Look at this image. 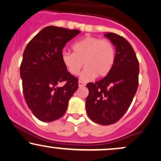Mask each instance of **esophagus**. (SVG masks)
Instances as JSON below:
<instances>
[{
    "instance_id": "1",
    "label": "esophagus",
    "mask_w": 161,
    "mask_h": 161,
    "mask_svg": "<svg viewBox=\"0 0 161 161\" xmlns=\"http://www.w3.org/2000/svg\"><path fill=\"white\" fill-rule=\"evenodd\" d=\"M85 85H86L85 83L82 82V81H80V80L78 81V86L79 87H83V86H85Z\"/></svg>"
}]
</instances>
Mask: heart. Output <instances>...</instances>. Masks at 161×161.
<instances>
[{
    "label": "heart",
    "mask_w": 161,
    "mask_h": 161,
    "mask_svg": "<svg viewBox=\"0 0 161 161\" xmlns=\"http://www.w3.org/2000/svg\"><path fill=\"white\" fill-rule=\"evenodd\" d=\"M74 53L63 51L61 61L72 75H76L83 64L86 66L80 73L83 80H89L97 75H108L115 61V50L111 42L98 37L87 36L72 45Z\"/></svg>",
    "instance_id": "1"
}]
</instances>
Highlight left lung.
<instances>
[{"instance_id": "8db88e82", "label": "left lung", "mask_w": 161, "mask_h": 161, "mask_svg": "<svg viewBox=\"0 0 161 161\" xmlns=\"http://www.w3.org/2000/svg\"><path fill=\"white\" fill-rule=\"evenodd\" d=\"M104 36L115 46V61L111 72L86 86V108L89 117L102 125L118 122L130 105L138 85L139 64L130 44L114 33Z\"/></svg>"}]
</instances>
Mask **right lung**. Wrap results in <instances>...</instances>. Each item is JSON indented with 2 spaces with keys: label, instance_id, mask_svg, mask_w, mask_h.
I'll return each mask as SVG.
<instances>
[{
  "label": "right lung",
  "instance_id": "obj_1",
  "mask_svg": "<svg viewBox=\"0 0 161 161\" xmlns=\"http://www.w3.org/2000/svg\"><path fill=\"white\" fill-rule=\"evenodd\" d=\"M78 30L47 26L29 42L24 50L20 78L25 100L34 115L50 122L61 118L78 89V79L64 65L61 55ZM62 82L64 85L61 86Z\"/></svg>",
  "mask_w": 161,
  "mask_h": 161
}]
</instances>
